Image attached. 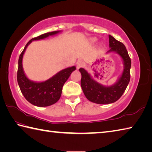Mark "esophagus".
Here are the masks:
<instances>
[{
	"mask_svg": "<svg viewBox=\"0 0 152 152\" xmlns=\"http://www.w3.org/2000/svg\"><path fill=\"white\" fill-rule=\"evenodd\" d=\"M83 65V62L81 61V60H79V61L77 62V69H79L80 67H81Z\"/></svg>",
	"mask_w": 152,
	"mask_h": 152,
	"instance_id": "1",
	"label": "esophagus"
}]
</instances>
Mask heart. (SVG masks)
Here are the masks:
<instances>
[{
	"label": "heart",
	"instance_id": "b5f03b06",
	"mask_svg": "<svg viewBox=\"0 0 152 152\" xmlns=\"http://www.w3.org/2000/svg\"><path fill=\"white\" fill-rule=\"evenodd\" d=\"M96 40H97V39H96V38H93V39H92V42H96Z\"/></svg>",
	"mask_w": 152,
	"mask_h": 152
}]
</instances>
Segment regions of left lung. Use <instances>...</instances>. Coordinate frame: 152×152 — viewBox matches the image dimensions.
<instances>
[{"label":"left lung","mask_w":152,"mask_h":152,"mask_svg":"<svg viewBox=\"0 0 152 152\" xmlns=\"http://www.w3.org/2000/svg\"><path fill=\"white\" fill-rule=\"evenodd\" d=\"M109 48L106 54L116 53L121 57L123 63V71L117 81L112 85H104L94 80L92 75L80 68L81 74V86L85 96L88 101L100 104H110L121 98L126 88L130 79L131 60L125 45L109 35Z\"/></svg>","instance_id":"1"}]
</instances>
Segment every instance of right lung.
Masks as SVG:
<instances>
[{"instance_id": "obj_1", "label": "right lung", "mask_w": 152, "mask_h": 152, "mask_svg": "<svg viewBox=\"0 0 152 152\" xmlns=\"http://www.w3.org/2000/svg\"><path fill=\"white\" fill-rule=\"evenodd\" d=\"M61 30L51 31L32 38L27 43L18 59L17 81L25 99L31 104L39 107H45L55 104L59 101L61 94L62 87L71 73L76 69L75 66L64 69L44 81H31L26 75L22 65L23 56L26 48L33 41L44 39L61 33Z\"/></svg>"}]
</instances>
